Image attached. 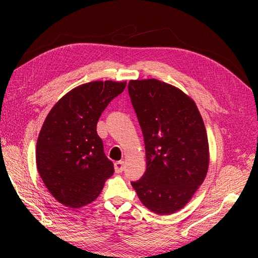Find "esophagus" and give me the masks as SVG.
I'll use <instances>...</instances> for the list:
<instances>
[{"label": "esophagus", "mask_w": 258, "mask_h": 258, "mask_svg": "<svg viewBox=\"0 0 258 258\" xmlns=\"http://www.w3.org/2000/svg\"><path fill=\"white\" fill-rule=\"evenodd\" d=\"M113 166H115V172L116 173H121L124 171V161H116L115 164H113Z\"/></svg>", "instance_id": "34e87169"}]
</instances>
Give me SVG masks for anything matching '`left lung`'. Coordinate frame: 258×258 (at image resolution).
I'll list each match as a JSON object with an SVG mask.
<instances>
[{
  "mask_svg": "<svg viewBox=\"0 0 258 258\" xmlns=\"http://www.w3.org/2000/svg\"><path fill=\"white\" fill-rule=\"evenodd\" d=\"M146 145L147 171L132 186L158 215L181 211L206 178L209 145L197 104L178 87L155 78L128 83Z\"/></svg>",
  "mask_w": 258,
  "mask_h": 258,
  "instance_id": "1",
  "label": "left lung"
}]
</instances>
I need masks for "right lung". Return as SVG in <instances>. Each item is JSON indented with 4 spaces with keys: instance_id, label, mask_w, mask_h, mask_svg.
Returning <instances> with one entry per match:
<instances>
[{
    "instance_id": "obj_1",
    "label": "right lung",
    "mask_w": 258,
    "mask_h": 258,
    "mask_svg": "<svg viewBox=\"0 0 258 258\" xmlns=\"http://www.w3.org/2000/svg\"><path fill=\"white\" fill-rule=\"evenodd\" d=\"M126 82L85 83L59 99L43 123L36 143V166L55 200L69 208L94 202L113 164L103 152L97 124Z\"/></svg>"
}]
</instances>
